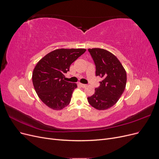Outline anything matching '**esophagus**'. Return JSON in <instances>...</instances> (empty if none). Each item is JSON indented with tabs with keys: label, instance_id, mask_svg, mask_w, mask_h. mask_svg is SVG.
I'll return each mask as SVG.
<instances>
[{
	"label": "esophagus",
	"instance_id": "esophagus-1",
	"mask_svg": "<svg viewBox=\"0 0 159 159\" xmlns=\"http://www.w3.org/2000/svg\"><path fill=\"white\" fill-rule=\"evenodd\" d=\"M80 85H81V87L83 88H85L86 86H87V85H86V84H80Z\"/></svg>",
	"mask_w": 159,
	"mask_h": 159
}]
</instances>
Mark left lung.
<instances>
[{
	"label": "left lung",
	"instance_id": "8db88e82",
	"mask_svg": "<svg viewBox=\"0 0 159 159\" xmlns=\"http://www.w3.org/2000/svg\"><path fill=\"white\" fill-rule=\"evenodd\" d=\"M95 65V75L102 81L88 98L89 103L98 110L107 109L116 103L125 89L127 74L117 57L102 48L88 49Z\"/></svg>",
	"mask_w": 159,
	"mask_h": 159
}]
</instances>
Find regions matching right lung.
<instances>
[{
    "mask_svg": "<svg viewBox=\"0 0 159 159\" xmlns=\"http://www.w3.org/2000/svg\"><path fill=\"white\" fill-rule=\"evenodd\" d=\"M85 49H57L38 62L32 73V82L42 102L54 110H61L70 103L77 84L65 81L64 74Z\"/></svg>",
    "mask_w": 159,
    "mask_h": 159,
    "instance_id": "obj_1",
    "label": "right lung"
}]
</instances>
